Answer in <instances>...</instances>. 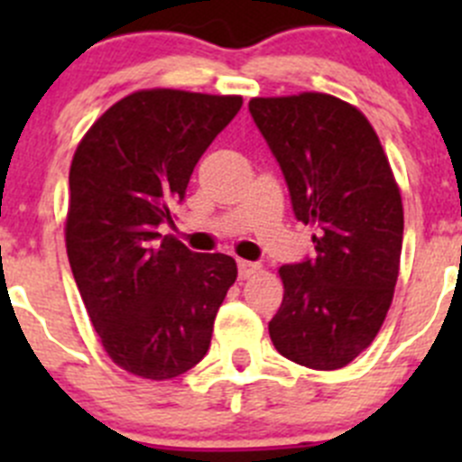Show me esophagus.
I'll return each instance as SVG.
<instances>
[{
    "instance_id": "obj_1",
    "label": "esophagus",
    "mask_w": 462,
    "mask_h": 462,
    "mask_svg": "<svg viewBox=\"0 0 462 462\" xmlns=\"http://www.w3.org/2000/svg\"><path fill=\"white\" fill-rule=\"evenodd\" d=\"M236 265H239V279H250L261 268V265L254 263V261H244V259H239V263Z\"/></svg>"
}]
</instances>
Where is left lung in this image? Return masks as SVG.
<instances>
[{"label":"left lung","instance_id":"1","mask_svg":"<svg viewBox=\"0 0 462 462\" xmlns=\"http://www.w3.org/2000/svg\"><path fill=\"white\" fill-rule=\"evenodd\" d=\"M254 125L277 158L315 257L279 268L270 319L288 360L335 371L375 339L398 282L404 214L380 138L360 109L328 93L253 97Z\"/></svg>","mask_w":462,"mask_h":462}]
</instances>
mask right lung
<instances>
[{
    "mask_svg": "<svg viewBox=\"0 0 462 462\" xmlns=\"http://www.w3.org/2000/svg\"><path fill=\"white\" fill-rule=\"evenodd\" d=\"M241 105L144 88L109 106L73 153L69 263L106 356L129 374L171 380L208 353L236 263L192 253L158 226H174L199 158Z\"/></svg>",
    "mask_w": 462,
    "mask_h": 462,
    "instance_id": "1",
    "label": "right lung"
}]
</instances>
